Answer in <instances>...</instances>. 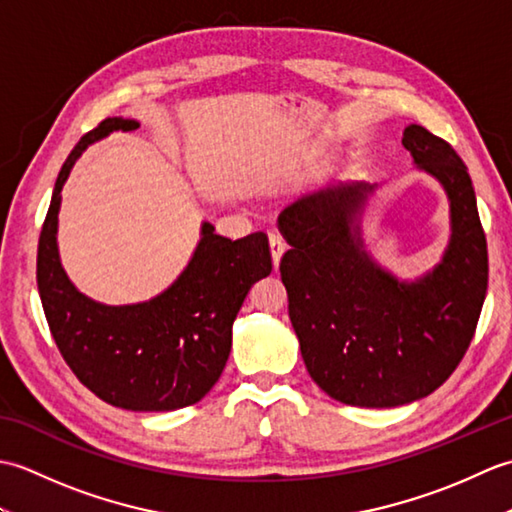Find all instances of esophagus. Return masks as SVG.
<instances>
[{"instance_id":"esophagus-1","label":"esophagus","mask_w":512,"mask_h":512,"mask_svg":"<svg viewBox=\"0 0 512 512\" xmlns=\"http://www.w3.org/2000/svg\"><path fill=\"white\" fill-rule=\"evenodd\" d=\"M268 242H270V253H273V264L277 268L279 262H281V255L286 253V239H284V235H281V233L270 231Z\"/></svg>"}]
</instances>
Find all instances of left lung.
Instances as JSON below:
<instances>
[{
    "instance_id": "left-lung-1",
    "label": "left lung",
    "mask_w": 512,
    "mask_h": 512,
    "mask_svg": "<svg viewBox=\"0 0 512 512\" xmlns=\"http://www.w3.org/2000/svg\"><path fill=\"white\" fill-rule=\"evenodd\" d=\"M402 145L451 206L449 246L424 277L400 281L367 255L356 220L372 184H339L279 215L292 246L279 273L303 363L352 407H398L436 391L469 350L486 297V235L466 165L420 125L405 129Z\"/></svg>"
}]
</instances>
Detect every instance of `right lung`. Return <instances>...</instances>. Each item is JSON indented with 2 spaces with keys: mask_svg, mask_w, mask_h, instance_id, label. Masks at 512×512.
<instances>
[{
  "mask_svg": "<svg viewBox=\"0 0 512 512\" xmlns=\"http://www.w3.org/2000/svg\"><path fill=\"white\" fill-rule=\"evenodd\" d=\"M118 129L132 132L138 123L105 118L63 162L39 235V297L63 361L85 387L121 409L173 411L195 405L222 376L233 321L273 259L264 233L233 242L204 222L191 262L158 297L105 306L76 290L57 248L61 189L83 149Z\"/></svg>",
  "mask_w": 512,
  "mask_h": 512,
  "instance_id": "1",
  "label": "right lung"
}]
</instances>
